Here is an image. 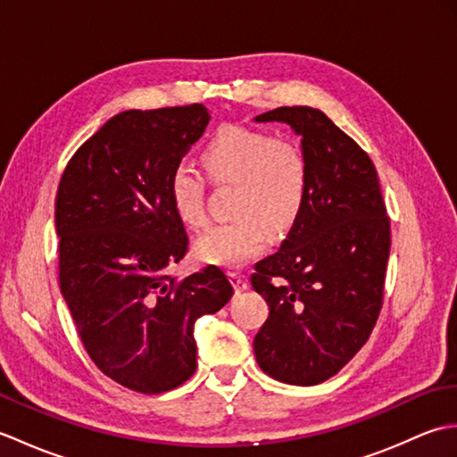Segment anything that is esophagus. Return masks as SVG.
<instances>
[{"label": "esophagus", "instance_id": "34e87169", "mask_svg": "<svg viewBox=\"0 0 457 457\" xmlns=\"http://www.w3.org/2000/svg\"><path fill=\"white\" fill-rule=\"evenodd\" d=\"M228 277H229L231 285H234V288L237 290V293H241V290L247 288V277H245V275H241V273H236V270H231V273H229Z\"/></svg>", "mask_w": 457, "mask_h": 457}]
</instances>
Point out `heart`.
<instances>
[{
  "label": "heart",
  "instance_id": "1",
  "mask_svg": "<svg viewBox=\"0 0 457 457\" xmlns=\"http://www.w3.org/2000/svg\"><path fill=\"white\" fill-rule=\"evenodd\" d=\"M206 177L218 187H234L228 223L210 228L194 244L198 261L239 267L283 237L303 216L308 196V161L296 143L277 139L263 129L223 125L202 154ZM170 206L182 223L206 226V182L188 164H177L169 177Z\"/></svg>",
  "mask_w": 457,
  "mask_h": 457
}]
</instances>
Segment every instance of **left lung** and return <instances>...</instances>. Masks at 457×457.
<instances>
[{
	"instance_id": "left-lung-1",
	"label": "left lung",
	"mask_w": 457,
	"mask_h": 457,
	"mask_svg": "<svg viewBox=\"0 0 457 457\" xmlns=\"http://www.w3.org/2000/svg\"><path fill=\"white\" fill-rule=\"evenodd\" d=\"M255 121L288 123L310 170L303 216L251 275L269 304L255 357L277 381L318 385L363 347L381 314L391 220L373 161L324 112L283 105Z\"/></svg>"
}]
</instances>
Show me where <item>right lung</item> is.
<instances>
[{
	"mask_svg": "<svg viewBox=\"0 0 457 457\" xmlns=\"http://www.w3.org/2000/svg\"><path fill=\"white\" fill-rule=\"evenodd\" d=\"M208 121L202 104L113 115L72 154L56 190L58 280L84 349L143 395L188 381L194 324L234 295L216 265L167 273L188 251L169 177Z\"/></svg>",
	"mask_w": 457,
	"mask_h": 457,
	"instance_id": "right-lung-1",
	"label": "right lung"
}]
</instances>
